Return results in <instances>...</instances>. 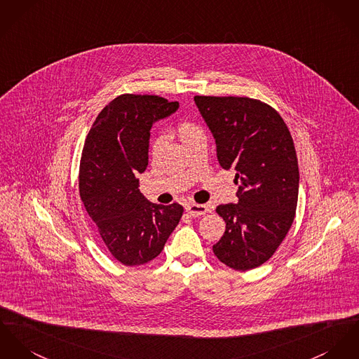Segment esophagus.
<instances>
[{
	"instance_id": "1",
	"label": "esophagus",
	"mask_w": 359,
	"mask_h": 359,
	"mask_svg": "<svg viewBox=\"0 0 359 359\" xmlns=\"http://www.w3.org/2000/svg\"><path fill=\"white\" fill-rule=\"evenodd\" d=\"M186 210L193 217H199V216H203L205 213L210 212V209L206 205H198V203H189L186 206Z\"/></svg>"
}]
</instances>
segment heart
Listing matches in <instances>:
<instances>
[{
  "label": "heart",
  "mask_w": 359,
  "mask_h": 359,
  "mask_svg": "<svg viewBox=\"0 0 359 359\" xmlns=\"http://www.w3.org/2000/svg\"><path fill=\"white\" fill-rule=\"evenodd\" d=\"M198 133H201L199 127H196L195 124L190 123V121H183V123H180L179 127H177V135H179V138H180L182 142L187 140L190 137H193V135L198 134ZM161 147H163V138L153 139L151 146H150L151 154L156 156V154L161 150Z\"/></svg>",
  "instance_id": "b5f03b06"
}]
</instances>
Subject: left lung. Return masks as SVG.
I'll use <instances>...</instances> for the list:
<instances>
[{
  "label": "left lung",
  "mask_w": 359,
  "mask_h": 359,
  "mask_svg": "<svg viewBox=\"0 0 359 359\" xmlns=\"http://www.w3.org/2000/svg\"><path fill=\"white\" fill-rule=\"evenodd\" d=\"M221 168L235 169L238 203L217 206L225 232L215 255L235 271L266 262L295 217L299 168L292 137L272 107L248 97L195 95Z\"/></svg>",
  "instance_id": "8db88e82"
}]
</instances>
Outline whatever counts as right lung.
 <instances>
[{"label": "right lung", "mask_w": 359, "mask_h": 359, "mask_svg": "<svg viewBox=\"0 0 359 359\" xmlns=\"http://www.w3.org/2000/svg\"><path fill=\"white\" fill-rule=\"evenodd\" d=\"M158 95L123 94L97 116L83 147L79 193L111 255L126 266L154 259L183 216L179 203L157 205L139 191L149 164L151 126L177 111Z\"/></svg>", "instance_id": "obj_1"}]
</instances>
